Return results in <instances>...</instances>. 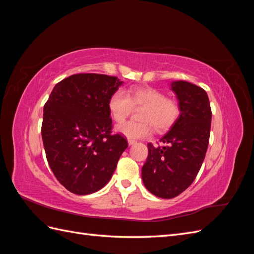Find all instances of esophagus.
Returning <instances> with one entry per match:
<instances>
[{"label": "esophagus", "mask_w": 254, "mask_h": 254, "mask_svg": "<svg viewBox=\"0 0 254 254\" xmlns=\"http://www.w3.org/2000/svg\"><path fill=\"white\" fill-rule=\"evenodd\" d=\"M135 142H136V141H134V140H130V139L128 140V144H129V145H132V144H134Z\"/></svg>", "instance_id": "1"}]
</instances>
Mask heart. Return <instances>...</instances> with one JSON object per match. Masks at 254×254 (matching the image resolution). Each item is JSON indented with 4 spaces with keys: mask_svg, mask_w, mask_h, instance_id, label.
I'll return each instance as SVG.
<instances>
[{
    "mask_svg": "<svg viewBox=\"0 0 254 254\" xmlns=\"http://www.w3.org/2000/svg\"><path fill=\"white\" fill-rule=\"evenodd\" d=\"M133 106L142 108L140 122H126L117 127V131L130 140L143 139L151 134L155 127L163 132L173 127L181 114V106L176 98L166 96L163 92L150 87H140L128 91L118 90L110 96L108 109L117 123L124 122Z\"/></svg>",
    "mask_w": 254,
    "mask_h": 254,
    "instance_id": "heart-1",
    "label": "heart"
}]
</instances>
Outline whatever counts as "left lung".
<instances>
[{
  "mask_svg": "<svg viewBox=\"0 0 254 254\" xmlns=\"http://www.w3.org/2000/svg\"><path fill=\"white\" fill-rule=\"evenodd\" d=\"M172 90L181 106L176 124L160 142L148 143L142 167L145 188L157 197L171 199L186 190L200 170L210 139L212 111L206 92L188 81H174Z\"/></svg>",
  "mask_w": 254,
  "mask_h": 254,
  "instance_id": "8db88e82",
  "label": "left lung"
}]
</instances>
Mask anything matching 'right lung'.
<instances>
[{
    "mask_svg": "<svg viewBox=\"0 0 254 254\" xmlns=\"http://www.w3.org/2000/svg\"><path fill=\"white\" fill-rule=\"evenodd\" d=\"M123 83L115 76L80 73L54 87L44 105L41 134L57 180L76 195L104 188L128 142L112 133L110 96Z\"/></svg>",
    "mask_w": 254,
    "mask_h": 254,
    "instance_id": "1",
    "label": "right lung"
}]
</instances>
